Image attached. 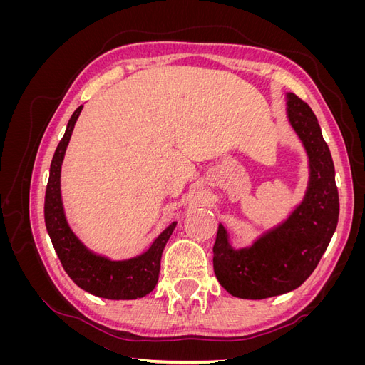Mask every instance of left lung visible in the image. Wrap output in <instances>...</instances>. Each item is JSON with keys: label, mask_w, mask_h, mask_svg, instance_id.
<instances>
[{"label": "left lung", "mask_w": 365, "mask_h": 365, "mask_svg": "<svg viewBox=\"0 0 365 365\" xmlns=\"http://www.w3.org/2000/svg\"><path fill=\"white\" fill-rule=\"evenodd\" d=\"M289 123L303 141L311 178L303 202L284 222L248 248L233 250L219 224L213 247L216 279L231 295L262 300L298 288L324 254L338 224L335 168L311 106L288 93Z\"/></svg>", "instance_id": "obj_1"}]
</instances>
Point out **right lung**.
Here are the masks:
<instances>
[{
  "instance_id": "add662e5",
  "label": "right lung",
  "mask_w": 365,
  "mask_h": 365,
  "mask_svg": "<svg viewBox=\"0 0 365 365\" xmlns=\"http://www.w3.org/2000/svg\"><path fill=\"white\" fill-rule=\"evenodd\" d=\"M83 105L73 113L67 130L54 152L43 204V217L51 244L62 267L70 279L93 295L109 300H132L149 294L158 282L163 250L168 244L176 222L170 224L153 240L150 248L129 260H109L88 250L71 231L65 219L61 197V168L65 150L71 138L76 120L79 118Z\"/></svg>"
}]
</instances>
